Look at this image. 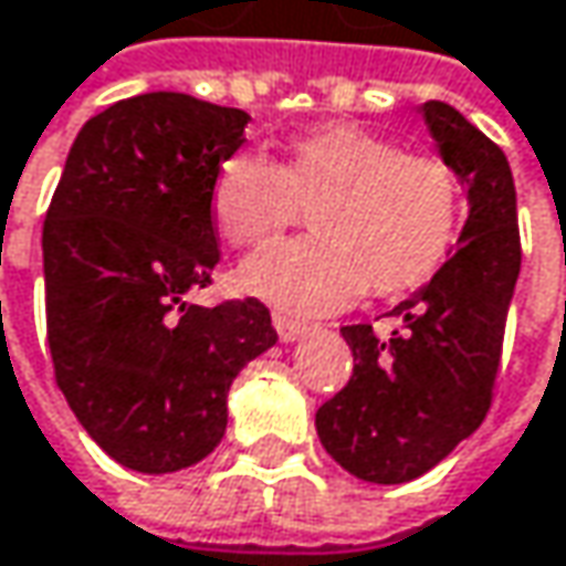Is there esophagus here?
<instances>
[{
    "mask_svg": "<svg viewBox=\"0 0 566 566\" xmlns=\"http://www.w3.org/2000/svg\"><path fill=\"white\" fill-rule=\"evenodd\" d=\"M272 323H275V329H279L282 343H297V339H304V336L311 333V326H307V323H301L297 316L282 314V311H275V314H272Z\"/></svg>",
    "mask_w": 566,
    "mask_h": 566,
    "instance_id": "esophagus-1",
    "label": "esophagus"
}]
</instances>
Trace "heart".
<instances>
[{
	"label": "heart",
	"instance_id": "1",
	"mask_svg": "<svg viewBox=\"0 0 566 566\" xmlns=\"http://www.w3.org/2000/svg\"><path fill=\"white\" fill-rule=\"evenodd\" d=\"M314 203L319 237L272 243L240 265L243 291L301 316L346 307L368 282L397 294L432 279L461 220L446 159L352 120L294 137L282 166L230 153L211 182L217 233L233 247L265 243Z\"/></svg>",
	"mask_w": 566,
	"mask_h": 566
}]
</instances>
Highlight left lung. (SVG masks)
I'll return each instance as SVG.
<instances>
[{
  "label": "left lung",
  "mask_w": 566,
  "mask_h": 566,
  "mask_svg": "<svg viewBox=\"0 0 566 566\" xmlns=\"http://www.w3.org/2000/svg\"><path fill=\"white\" fill-rule=\"evenodd\" d=\"M422 117L468 188L461 250L390 311L403 319L390 339L371 323L343 326L355 368L316 410L323 449L371 483L416 481L481 426L522 265L506 153L446 102H426Z\"/></svg>",
  "instance_id": "8db88e82"
}]
</instances>
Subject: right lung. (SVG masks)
<instances>
[{
    "label": "right lung",
    "mask_w": 566,
    "mask_h": 566,
    "mask_svg": "<svg viewBox=\"0 0 566 566\" xmlns=\"http://www.w3.org/2000/svg\"><path fill=\"white\" fill-rule=\"evenodd\" d=\"M247 124L182 92L115 102L83 124L48 208L53 378L85 432L140 474L208 458L233 378L279 343L255 297L185 301L220 262L211 182Z\"/></svg>",
    "instance_id": "1"
}]
</instances>
